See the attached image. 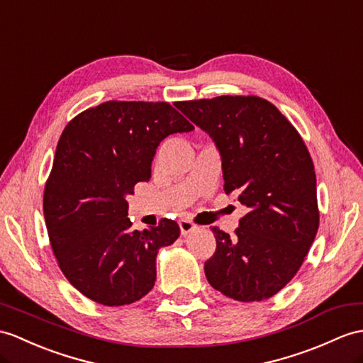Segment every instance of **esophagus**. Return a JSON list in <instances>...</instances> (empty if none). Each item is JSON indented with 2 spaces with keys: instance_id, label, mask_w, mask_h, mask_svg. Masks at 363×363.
I'll use <instances>...</instances> for the list:
<instances>
[{
  "instance_id": "obj_1",
  "label": "esophagus",
  "mask_w": 363,
  "mask_h": 363,
  "mask_svg": "<svg viewBox=\"0 0 363 363\" xmlns=\"http://www.w3.org/2000/svg\"><path fill=\"white\" fill-rule=\"evenodd\" d=\"M180 231H182V235H188L189 233H192L194 229H196L197 226L194 225L191 220H188V218H183V220H180Z\"/></svg>"
}]
</instances>
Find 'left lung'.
<instances>
[{"instance_id":"8db88e82","label":"left lung","mask_w":363,"mask_h":363,"mask_svg":"<svg viewBox=\"0 0 363 363\" xmlns=\"http://www.w3.org/2000/svg\"><path fill=\"white\" fill-rule=\"evenodd\" d=\"M214 140L225 192L248 208L231 237L217 226L205 262L212 288L238 302L277 294L302 267L319 229L315 172L296 128L254 95H222L175 104Z\"/></svg>"}]
</instances>
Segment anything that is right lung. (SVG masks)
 I'll list each match as a JSON object with an SVG mask.
<instances>
[{
	"mask_svg": "<svg viewBox=\"0 0 363 363\" xmlns=\"http://www.w3.org/2000/svg\"><path fill=\"white\" fill-rule=\"evenodd\" d=\"M194 126L164 101H106L67 123L44 188L52 251L79 293L106 306L152 289L158 250L180 235L174 220L137 231L126 197L151 179L160 141Z\"/></svg>",
	"mask_w": 363,
	"mask_h": 363,
	"instance_id": "obj_1",
	"label": "right lung"
}]
</instances>
